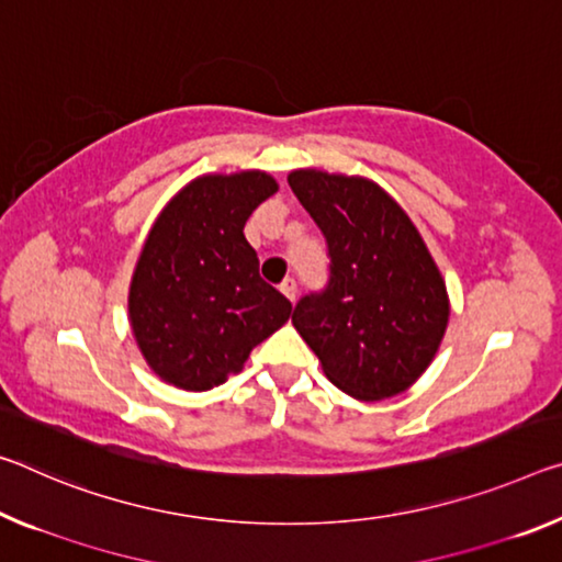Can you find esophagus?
<instances>
[{
  "mask_svg": "<svg viewBox=\"0 0 562 562\" xmlns=\"http://www.w3.org/2000/svg\"><path fill=\"white\" fill-rule=\"evenodd\" d=\"M280 290H282L284 297L295 302V297H297V282H295V278H284L282 284H280Z\"/></svg>",
  "mask_w": 562,
  "mask_h": 562,
  "instance_id": "obj_1",
  "label": "esophagus"
}]
</instances>
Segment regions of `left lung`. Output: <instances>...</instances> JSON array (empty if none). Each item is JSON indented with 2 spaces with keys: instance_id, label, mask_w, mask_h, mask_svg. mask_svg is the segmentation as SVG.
Wrapping results in <instances>:
<instances>
[{
  "instance_id": "8db88e82",
  "label": "left lung",
  "mask_w": 562,
  "mask_h": 562,
  "mask_svg": "<svg viewBox=\"0 0 562 562\" xmlns=\"http://www.w3.org/2000/svg\"><path fill=\"white\" fill-rule=\"evenodd\" d=\"M288 182L327 245V282L302 295L292 325L325 375L358 400L403 393L448 327V292L403 207L360 177L297 169Z\"/></svg>"
}]
</instances>
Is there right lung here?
Here are the masks:
<instances>
[{"label":"right lung","mask_w":562,"mask_h":562,"mask_svg":"<svg viewBox=\"0 0 562 562\" xmlns=\"http://www.w3.org/2000/svg\"><path fill=\"white\" fill-rule=\"evenodd\" d=\"M274 192L265 172L207 175L155 222L132 278L130 319L149 368L169 385H222L255 345L288 323L290 300L260 278L243 233Z\"/></svg>","instance_id":"add662e5"}]
</instances>
